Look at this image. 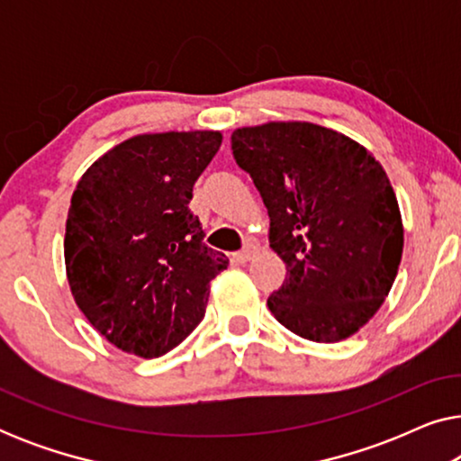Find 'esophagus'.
Here are the masks:
<instances>
[{
  "label": "esophagus",
  "instance_id": "esophagus-1",
  "mask_svg": "<svg viewBox=\"0 0 461 461\" xmlns=\"http://www.w3.org/2000/svg\"><path fill=\"white\" fill-rule=\"evenodd\" d=\"M258 254V248L256 245H245V248L241 249V251H237L235 256V262H239V264H245V262H249V260H254V256Z\"/></svg>",
  "mask_w": 461,
  "mask_h": 461
}]
</instances>
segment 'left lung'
Listing matches in <instances>:
<instances>
[{
	"label": "left lung",
	"mask_w": 461,
	"mask_h": 461,
	"mask_svg": "<svg viewBox=\"0 0 461 461\" xmlns=\"http://www.w3.org/2000/svg\"><path fill=\"white\" fill-rule=\"evenodd\" d=\"M230 147L260 191L270 248L287 268L270 312L312 342L350 338L384 304L402 256L384 167L348 136L306 122L235 130Z\"/></svg>",
	"instance_id": "obj_1"
}]
</instances>
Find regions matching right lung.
<instances>
[{
    "mask_svg": "<svg viewBox=\"0 0 461 461\" xmlns=\"http://www.w3.org/2000/svg\"><path fill=\"white\" fill-rule=\"evenodd\" d=\"M220 144V131L134 136L77 182L67 279L79 311L117 348L161 357L203 319L210 281L229 258L203 243L188 203Z\"/></svg>",
    "mask_w": 461,
    "mask_h": 461,
    "instance_id": "1",
    "label": "right lung"
}]
</instances>
